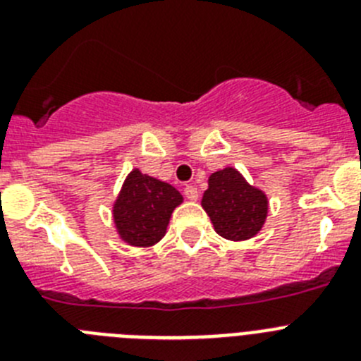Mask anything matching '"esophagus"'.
<instances>
[{"label":"esophagus","mask_w":361,"mask_h":361,"mask_svg":"<svg viewBox=\"0 0 361 361\" xmlns=\"http://www.w3.org/2000/svg\"><path fill=\"white\" fill-rule=\"evenodd\" d=\"M184 197L188 200H197L199 199V191H197L195 186H186L184 188Z\"/></svg>","instance_id":"1"}]
</instances>
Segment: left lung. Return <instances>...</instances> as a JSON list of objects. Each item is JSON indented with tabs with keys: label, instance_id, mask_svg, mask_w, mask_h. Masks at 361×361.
Segmentation results:
<instances>
[{
	"label": "left lung",
	"instance_id": "obj_1",
	"mask_svg": "<svg viewBox=\"0 0 361 361\" xmlns=\"http://www.w3.org/2000/svg\"><path fill=\"white\" fill-rule=\"evenodd\" d=\"M202 208L213 228L228 240H247L266 222L267 199L262 191L250 186L235 168L215 171L204 191Z\"/></svg>",
	"mask_w": 361,
	"mask_h": 361
}]
</instances>
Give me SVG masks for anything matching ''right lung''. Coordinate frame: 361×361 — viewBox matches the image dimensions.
I'll use <instances>...</instances> for the list:
<instances>
[{
	"label": "right lung",
	"mask_w": 361,
	"mask_h": 361,
	"mask_svg": "<svg viewBox=\"0 0 361 361\" xmlns=\"http://www.w3.org/2000/svg\"><path fill=\"white\" fill-rule=\"evenodd\" d=\"M180 202L183 195L171 184L133 170L114 206L121 238L139 247L153 245L164 237L171 212Z\"/></svg>",
	"instance_id": "obj_1"
}]
</instances>
